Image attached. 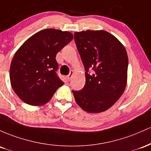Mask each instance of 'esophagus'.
Listing matches in <instances>:
<instances>
[{
  "mask_svg": "<svg viewBox=\"0 0 151 151\" xmlns=\"http://www.w3.org/2000/svg\"><path fill=\"white\" fill-rule=\"evenodd\" d=\"M73 73H74V72L73 70H71L70 72V73H69V75H68L67 76H66V78L68 79V81H70V79H71V78L73 77Z\"/></svg>",
  "mask_w": 151,
  "mask_h": 151,
  "instance_id": "obj_1",
  "label": "esophagus"
}]
</instances>
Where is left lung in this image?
Wrapping results in <instances>:
<instances>
[{
  "label": "left lung",
  "mask_w": 151,
  "mask_h": 151,
  "mask_svg": "<svg viewBox=\"0 0 151 151\" xmlns=\"http://www.w3.org/2000/svg\"><path fill=\"white\" fill-rule=\"evenodd\" d=\"M77 49L86 70V84L73 91L76 103L88 113L106 111L124 92L128 78V58L125 47L107 31L76 32ZM92 69L93 73L88 71Z\"/></svg>",
  "instance_id": "left-lung-1"
}]
</instances>
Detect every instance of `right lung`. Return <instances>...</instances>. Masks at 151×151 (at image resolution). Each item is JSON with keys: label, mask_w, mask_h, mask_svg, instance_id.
Listing matches in <instances>:
<instances>
[{"label": "right lung", "mask_w": 151, "mask_h": 151, "mask_svg": "<svg viewBox=\"0 0 151 151\" xmlns=\"http://www.w3.org/2000/svg\"><path fill=\"white\" fill-rule=\"evenodd\" d=\"M73 38L70 32L44 29L23 43L10 67L13 91L23 102L42 106L51 99L64 83L57 76L56 54Z\"/></svg>", "instance_id": "obj_1"}]
</instances>
